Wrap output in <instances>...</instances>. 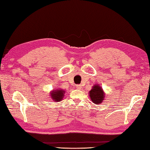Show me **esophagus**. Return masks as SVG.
I'll return each instance as SVG.
<instances>
[{
	"mask_svg": "<svg viewBox=\"0 0 150 150\" xmlns=\"http://www.w3.org/2000/svg\"><path fill=\"white\" fill-rule=\"evenodd\" d=\"M81 88H82V87H81V85H77V86H76V88H77L78 89H81Z\"/></svg>",
	"mask_w": 150,
	"mask_h": 150,
	"instance_id": "34e87169",
	"label": "esophagus"
}]
</instances>
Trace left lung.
Returning <instances> with one entry per match:
<instances>
[{"label": "left lung", "instance_id": "obj_1", "mask_svg": "<svg viewBox=\"0 0 150 150\" xmlns=\"http://www.w3.org/2000/svg\"><path fill=\"white\" fill-rule=\"evenodd\" d=\"M89 96L93 103L96 105H99L104 100L105 93L98 83H96L92 87V89L89 92Z\"/></svg>", "mask_w": 150, "mask_h": 150}]
</instances>
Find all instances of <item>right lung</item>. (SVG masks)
I'll return each instance as SVG.
<instances>
[{
	"label": "right lung",
	"instance_id": "add662e5",
	"mask_svg": "<svg viewBox=\"0 0 150 150\" xmlns=\"http://www.w3.org/2000/svg\"><path fill=\"white\" fill-rule=\"evenodd\" d=\"M50 93V98L54 100V102H61L63 100L66 91L64 89L59 88L52 90Z\"/></svg>",
	"mask_w": 150,
	"mask_h": 150
}]
</instances>
